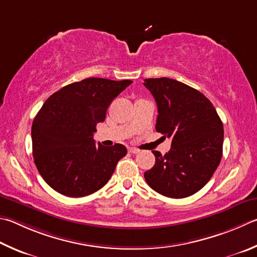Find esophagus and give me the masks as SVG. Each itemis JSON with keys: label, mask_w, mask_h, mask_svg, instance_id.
Returning a JSON list of instances; mask_svg holds the SVG:
<instances>
[{"label": "esophagus", "mask_w": 257, "mask_h": 257, "mask_svg": "<svg viewBox=\"0 0 257 257\" xmlns=\"http://www.w3.org/2000/svg\"><path fill=\"white\" fill-rule=\"evenodd\" d=\"M128 152L132 153V154H138L139 153V149L137 148H133V147H129L128 148Z\"/></svg>", "instance_id": "34e87169"}]
</instances>
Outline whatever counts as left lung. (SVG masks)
Returning <instances> with one entry per match:
<instances>
[{"mask_svg": "<svg viewBox=\"0 0 257 257\" xmlns=\"http://www.w3.org/2000/svg\"><path fill=\"white\" fill-rule=\"evenodd\" d=\"M156 101V132L171 138L165 155L153 151L156 162L145 172L151 188L169 198H186L211 179L222 156L223 125L201 92L172 78L144 82Z\"/></svg>", "mask_w": 257, "mask_h": 257, "instance_id": "obj_1", "label": "left lung"}]
</instances>
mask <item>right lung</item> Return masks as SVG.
Returning a JSON list of instances; mask_svg holds the SVG:
<instances>
[{
	"mask_svg": "<svg viewBox=\"0 0 257 257\" xmlns=\"http://www.w3.org/2000/svg\"><path fill=\"white\" fill-rule=\"evenodd\" d=\"M133 81L90 77L50 95L32 122V154L46 183L58 193L81 198L108 183L127 148L96 146L93 134L106 109Z\"/></svg>",
	"mask_w": 257,
	"mask_h": 257,
	"instance_id": "obj_1",
	"label": "right lung"
}]
</instances>
